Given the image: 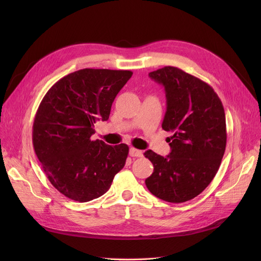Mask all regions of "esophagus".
Instances as JSON below:
<instances>
[{"label":"esophagus","mask_w":261,"mask_h":261,"mask_svg":"<svg viewBox=\"0 0 261 261\" xmlns=\"http://www.w3.org/2000/svg\"><path fill=\"white\" fill-rule=\"evenodd\" d=\"M129 155L130 156H141L143 155V152H141V150H138L136 148H130L129 149Z\"/></svg>","instance_id":"esophagus-1"}]
</instances>
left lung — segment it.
Wrapping results in <instances>:
<instances>
[{"label": "left lung", "instance_id": "8db88e82", "mask_svg": "<svg viewBox=\"0 0 261 261\" xmlns=\"http://www.w3.org/2000/svg\"><path fill=\"white\" fill-rule=\"evenodd\" d=\"M149 77L164 86L162 128L172 136L168 156L144 153L153 164L146 186L162 200L185 202L202 193L220 168L226 146L223 105L210 85L177 67L164 66Z\"/></svg>", "mask_w": 261, "mask_h": 261}]
</instances>
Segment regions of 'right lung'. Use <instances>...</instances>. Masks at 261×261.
Returning a JSON list of instances; mask_svg holds the SVG:
<instances>
[{
    "label": "right lung",
    "mask_w": 261,
    "mask_h": 261,
    "mask_svg": "<svg viewBox=\"0 0 261 261\" xmlns=\"http://www.w3.org/2000/svg\"><path fill=\"white\" fill-rule=\"evenodd\" d=\"M130 70L84 68L45 93L35 116L33 145L50 183L67 198L87 202L106 194L125 165L128 146L92 140L94 123L107 121Z\"/></svg>",
    "instance_id": "1"
}]
</instances>
